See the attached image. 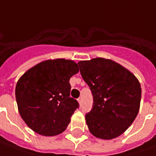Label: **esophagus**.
<instances>
[{"instance_id":"34e87169","label":"esophagus","mask_w":156,"mask_h":156,"mask_svg":"<svg viewBox=\"0 0 156 156\" xmlns=\"http://www.w3.org/2000/svg\"><path fill=\"white\" fill-rule=\"evenodd\" d=\"M78 102H79V104H80V105H83V98L82 97H80V98H78Z\"/></svg>"}]
</instances>
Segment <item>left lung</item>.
Wrapping results in <instances>:
<instances>
[{
	"label": "left lung",
	"instance_id": "obj_1",
	"mask_svg": "<svg viewBox=\"0 0 156 156\" xmlns=\"http://www.w3.org/2000/svg\"><path fill=\"white\" fill-rule=\"evenodd\" d=\"M78 64L94 98L93 108L85 116L89 132L101 139L122 134L139 113L141 86L138 78L110 59L97 57Z\"/></svg>",
	"mask_w": 156,
	"mask_h": 156
}]
</instances>
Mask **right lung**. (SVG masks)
<instances>
[{
	"label": "right lung",
	"instance_id": "add662e5",
	"mask_svg": "<svg viewBox=\"0 0 156 156\" xmlns=\"http://www.w3.org/2000/svg\"><path fill=\"white\" fill-rule=\"evenodd\" d=\"M79 68L72 60H46L22 75L15 89L17 108L24 122L43 136L66 130L78 101L71 98V77Z\"/></svg>",
	"mask_w": 156,
	"mask_h": 156
}]
</instances>
